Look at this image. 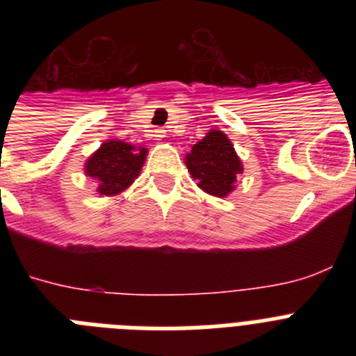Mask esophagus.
<instances>
[{
  "label": "esophagus",
  "mask_w": 356,
  "mask_h": 356,
  "mask_svg": "<svg viewBox=\"0 0 356 356\" xmlns=\"http://www.w3.org/2000/svg\"><path fill=\"white\" fill-rule=\"evenodd\" d=\"M156 140H162L163 137H165V130L163 128H159V130H155V135H153Z\"/></svg>",
  "instance_id": "esophagus-1"
}]
</instances>
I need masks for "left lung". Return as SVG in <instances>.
Returning a JSON list of instances; mask_svg holds the SVG:
<instances>
[{
  "instance_id": "left-lung-1",
  "label": "left lung",
  "mask_w": 356,
  "mask_h": 356,
  "mask_svg": "<svg viewBox=\"0 0 356 356\" xmlns=\"http://www.w3.org/2000/svg\"><path fill=\"white\" fill-rule=\"evenodd\" d=\"M185 165L197 187L216 197H226L237 187L238 176L244 171L234 144L221 130H209L191 153L185 155Z\"/></svg>"
}]
</instances>
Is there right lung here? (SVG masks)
Instances as JSON below:
<instances>
[{"instance_id": "right-lung-1", "label": "right lung", "mask_w": 356, "mask_h": 356, "mask_svg": "<svg viewBox=\"0 0 356 356\" xmlns=\"http://www.w3.org/2000/svg\"><path fill=\"white\" fill-rule=\"evenodd\" d=\"M146 155L147 147L144 146L119 139L105 140L85 162V176L96 181L99 196H118L140 175Z\"/></svg>"}]
</instances>
